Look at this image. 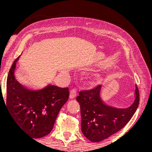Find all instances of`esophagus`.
<instances>
[{
    "label": "esophagus",
    "mask_w": 152,
    "mask_h": 152,
    "mask_svg": "<svg viewBox=\"0 0 152 152\" xmlns=\"http://www.w3.org/2000/svg\"><path fill=\"white\" fill-rule=\"evenodd\" d=\"M76 96V88H73L70 91V95H69V98L73 99Z\"/></svg>",
    "instance_id": "1"
}]
</instances>
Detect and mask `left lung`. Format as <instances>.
I'll return each instance as SVG.
<instances>
[{
  "label": "left lung",
  "instance_id": "obj_1",
  "mask_svg": "<svg viewBox=\"0 0 152 152\" xmlns=\"http://www.w3.org/2000/svg\"><path fill=\"white\" fill-rule=\"evenodd\" d=\"M101 89L102 86L98 85L92 89L81 91L76 97L81 106L82 133L93 142L104 140L126 126L139 102L137 85L134 102L126 109H117L104 104L100 97Z\"/></svg>",
  "mask_w": 152,
  "mask_h": 152
}]
</instances>
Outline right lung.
Wrapping results in <instances>:
<instances>
[{
	"instance_id": "obj_1",
	"label": "right lung",
	"mask_w": 152,
	"mask_h": 152,
	"mask_svg": "<svg viewBox=\"0 0 152 152\" xmlns=\"http://www.w3.org/2000/svg\"><path fill=\"white\" fill-rule=\"evenodd\" d=\"M19 57L13 62L7 78V108L15 123L31 137H43L51 132L59 111L67 102L69 88L50 84L35 89L21 84L14 76Z\"/></svg>"
}]
</instances>
